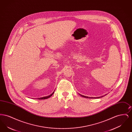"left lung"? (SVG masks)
I'll return each mask as SVG.
<instances>
[{"label": "left lung", "instance_id": "obj_1", "mask_svg": "<svg viewBox=\"0 0 132 132\" xmlns=\"http://www.w3.org/2000/svg\"><path fill=\"white\" fill-rule=\"evenodd\" d=\"M82 97H85V98H100V97H103L104 96H105V95H106V94H105V95H102V96H100V97H88V96H85V95H82V94H79Z\"/></svg>", "mask_w": 132, "mask_h": 132}]
</instances>
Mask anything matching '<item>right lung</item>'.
<instances>
[{
  "instance_id": "right-lung-1",
  "label": "right lung",
  "mask_w": 132,
  "mask_h": 132,
  "mask_svg": "<svg viewBox=\"0 0 132 132\" xmlns=\"http://www.w3.org/2000/svg\"><path fill=\"white\" fill-rule=\"evenodd\" d=\"M54 91L55 90H54V92L51 94H50V95H48V96H44V97H40V98H37L38 100H45V99H47V98H48L49 97H50V96H51L54 93Z\"/></svg>"
}]
</instances>
